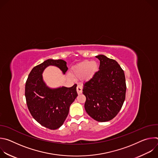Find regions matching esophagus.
<instances>
[{
    "label": "esophagus",
    "mask_w": 158,
    "mask_h": 158,
    "mask_svg": "<svg viewBox=\"0 0 158 158\" xmlns=\"http://www.w3.org/2000/svg\"><path fill=\"white\" fill-rule=\"evenodd\" d=\"M77 92L78 94H80L82 93V85H78L77 86Z\"/></svg>",
    "instance_id": "obj_1"
}]
</instances>
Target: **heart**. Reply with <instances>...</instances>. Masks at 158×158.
Wrapping results in <instances>:
<instances>
[{"mask_svg": "<svg viewBox=\"0 0 158 158\" xmlns=\"http://www.w3.org/2000/svg\"><path fill=\"white\" fill-rule=\"evenodd\" d=\"M98 67V64L96 61L85 60L74 67L73 73L76 77H82L85 76L87 79H90L96 73Z\"/></svg>", "mask_w": 158, "mask_h": 158, "instance_id": "b5f03b06", "label": "heart"}]
</instances>
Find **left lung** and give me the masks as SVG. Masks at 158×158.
Masks as SVG:
<instances>
[{
    "label": "left lung",
    "mask_w": 158,
    "mask_h": 158,
    "mask_svg": "<svg viewBox=\"0 0 158 158\" xmlns=\"http://www.w3.org/2000/svg\"><path fill=\"white\" fill-rule=\"evenodd\" d=\"M96 57L100 60L99 71L84 84V108L94 120L106 122L113 119L123 105L126 79L123 70L115 60L101 54Z\"/></svg>",
    "instance_id": "obj_1"
}]
</instances>
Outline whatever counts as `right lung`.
<instances>
[{"label":"right lung","instance_id":"right-lung-1","mask_svg":"<svg viewBox=\"0 0 158 158\" xmlns=\"http://www.w3.org/2000/svg\"><path fill=\"white\" fill-rule=\"evenodd\" d=\"M55 66L65 74L68 69L63 60L48 59L34 67L26 83L25 96L28 109L34 119L42 126L57 129L64 123L69 107L77 96V84L51 88L44 82L42 73L48 66Z\"/></svg>","mask_w":158,"mask_h":158}]
</instances>
